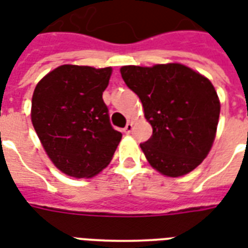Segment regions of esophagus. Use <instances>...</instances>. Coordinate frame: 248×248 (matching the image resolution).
Masks as SVG:
<instances>
[{"mask_svg":"<svg viewBox=\"0 0 248 248\" xmlns=\"http://www.w3.org/2000/svg\"><path fill=\"white\" fill-rule=\"evenodd\" d=\"M124 131L126 133V134H130V133L133 131V124H131V122H129V124H126V126H124Z\"/></svg>","mask_w":248,"mask_h":248,"instance_id":"1","label":"esophagus"}]
</instances>
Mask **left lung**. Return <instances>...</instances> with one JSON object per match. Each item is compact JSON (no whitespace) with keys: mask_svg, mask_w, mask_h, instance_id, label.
<instances>
[{"mask_svg":"<svg viewBox=\"0 0 248 248\" xmlns=\"http://www.w3.org/2000/svg\"><path fill=\"white\" fill-rule=\"evenodd\" d=\"M121 74L153 127L150 140L140 143L151 166L167 177L199 166L213 146L220 113L213 83L181 63L124 66Z\"/></svg>","mask_w":248,"mask_h":248,"instance_id":"1","label":"left lung"}]
</instances>
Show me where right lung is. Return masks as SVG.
Instances as JSON below:
<instances>
[{
	"label": "right lung",
	"instance_id": "add662e5",
	"mask_svg": "<svg viewBox=\"0 0 248 248\" xmlns=\"http://www.w3.org/2000/svg\"><path fill=\"white\" fill-rule=\"evenodd\" d=\"M111 67L62 65L35 86L31 122L51 162L74 178L108 166L122 134L110 124L102 94Z\"/></svg>",
	"mask_w": 248,
	"mask_h": 248
}]
</instances>
